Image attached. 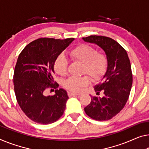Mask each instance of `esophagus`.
Segmentation results:
<instances>
[{
  "instance_id": "34e87169",
  "label": "esophagus",
  "mask_w": 149,
  "mask_h": 149,
  "mask_svg": "<svg viewBox=\"0 0 149 149\" xmlns=\"http://www.w3.org/2000/svg\"><path fill=\"white\" fill-rule=\"evenodd\" d=\"M77 94H75V93L72 92H68V96H77Z\"/></svg>"
}]
</instances>
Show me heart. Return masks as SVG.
Masks as SVG:
<instances>
[{
    "instance_id": "b5f03b06",
    "label": "heart",
    "mask_w": 149,
    "mask_h": 149,
    "mask_svg": "<svg viewBox=\"0 0 149 149\" xmlns=\"http://www.w3.org/2000/svg\"><path fill=\"white\" fill-rule=\"evenodd\" d=\"M72 61L83 63L81 74L88 75L92 81H98L105 74L108 66V56L104 53H98L96 48L87 44H80L72 49L69 52ZM68 61L60 55L54 62V70L56 74L65 76L68 74ZM90 84L87 75L71 77L65 80L63 86L71 92H79L83 87Z\"/></svg>"
}]
</instances>
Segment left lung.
Masks as SVG:
<instances>
[{
	"mask_svg": "<svg viewBox=\"0 0 149 149\" xmlns=\"http://www.w3.org/2000/svg\"><path fill=\"white\" fill-rule=\"evenodd\" d=\"M83 40L100 47L108 58L107 71L100 84L94 86L96 94L102 91L104 96H91V102L84 111L96 120H108L123 109L129 97L132 84L130 59L126 51L110 37L91 35Z\"/></svg>",
	"mask_w": 149,
	"mask_h": 149,
	"instance_id": "obj_1",
	"label": "left lung"
}]
</instances>
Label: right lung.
<instances>
[{"label":"right lung","mask_w":149,"mask_h":149,"mask_svg":"<svg viewBox=\"0 0 149 149\" xmlns=\"http://www.w3.org/2000/svg\"><path fill=\"white\" fill-rule=\"evenodd\" d=\"M74 40L39 38L29 43L19 55L13 75L15 96L23 112L35 123L52 124L63 114L67 92L60 88L53 96H46L45 91L58 88V84H53L54 62Z\"/></svg>","instance_id":"add662e5"}]
</instances>
